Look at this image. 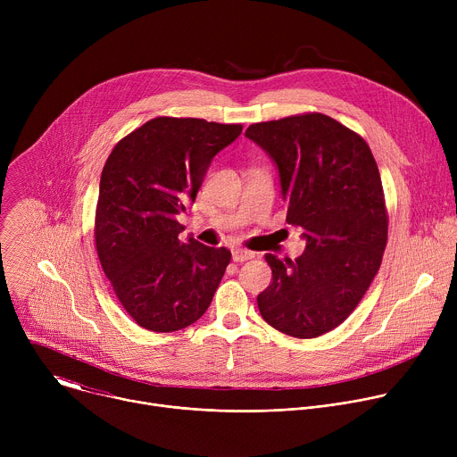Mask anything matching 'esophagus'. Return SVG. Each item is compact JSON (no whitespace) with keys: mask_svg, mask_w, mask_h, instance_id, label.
<instances>
[{"mask_svg":"<svg viewBox=\"0 0 457 457\" xmlns=\"http://www.w3.org/2000/svg\"><path fill=\"white\" fill-rule=\"evenodd\" d=\"M254 258V253L253 251H247V249H233V260L235 262H245V260H251Z\"/></svg>","mask_w":457,"mask_h":457,"instance_id":"esophagus-1","label":"esophagus"}]
</instances>
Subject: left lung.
Segmentation results:
<instances>
[{
	"mask_svg": "<svg viewBox=\"0 0 457 457\" xmlns=\"http://www.w3.org/2000/svg\"><path fill=\"white\" fill-rule=\"evenodd\" d=\"M245 137L277 164L286 220L305 240L295 260L266 254L273 282L258 311L284 335L321 337L356 309L381 266L388 217L378 164L363 137L318 112L251 124Z\"/></svg>",
	"mask_w": 457,
	"mask_h": 457,
	"instance_id": "obj_1",
	"label": "left lung"
}]
</instances>
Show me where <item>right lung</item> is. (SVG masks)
I'll return each instance as SVG.
<instances>
[{
  "mask_svg": "<svg viewBox=\"0 0 457 457\" xmlns=\"http://www.w3.org/2000/svg\"><path fill=\"white\" fill-rule=\"evenodd\" d=\"M240 132L242 124L155 117L122 137L103 168L97 256L124 311L148 331L184 329L213 300L231 253L193 237L182 242L177 215Z\"/></svg>",
  "mask_w": 457,
  "mask_h": 457,
  "instance_id": "obj_1",
  "label": "right lung"
}]
</instances>
